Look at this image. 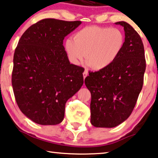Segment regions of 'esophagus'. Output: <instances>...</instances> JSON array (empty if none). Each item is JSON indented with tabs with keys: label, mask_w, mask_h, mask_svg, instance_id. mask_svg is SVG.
<instances>
[{
	"label": "esophagus",
	"mask_w": 158,
	"mask_h": 158,
	"mask_svg": "<svg viewBox=\"0 0 158 158\" xmlns=\"http://www.w3.org/2000/svg\"><path fill=\"white\" fill-rule=\"evenodd\" d=\"M83 78L84 79H85V77H87V75H88V71L87 70H85V71H84V72H83Z\"/></svg>",
	"instance_id": "34e87169"
}]
</instances>
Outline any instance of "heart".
<instances>
[{"instance_id":"1","label":"heart","mask_w":158,"mask_h":158,"mask_svg":"<svg viewBox=\"0 0 158 158\" xmlns=\"http://www.w3.org/2000/svg\"><path fill=\"white\" fill-rule=\"evenodd\" d=\"M124 43V34L118 28L90 26L76 32L73 40H67L64 49L73 64H78L85 56L90 68L101 70L116 61Z\"/></svg>"}]
</instances>
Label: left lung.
I'll list each match as a JSON object with an SVG mask.
<instances>
[{
    "mask_svg": "<svg viewBox=\"0 0 158 158\" xmlns=\"http://www.w3.org/2000/svg\"><path fill=\"white\" fill-rule=\"evenodd\" d=\"M125 43L122 53L109 68L89 73L85 84L91 94L90 122L96 127L113 128L132 112L143 85L146 62L139 34L125 21Z\"/></svg>",
    "mask_w": 158,
    "mask_h": 158,
    "instance_id": "left-lung-1",
    "label": "left lung"
}]
</instances>
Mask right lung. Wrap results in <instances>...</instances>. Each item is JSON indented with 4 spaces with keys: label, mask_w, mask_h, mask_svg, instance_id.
I'll return each instance as SVG.
<instances>
[{
    "label": "right lung",
    "mask_w": 158,
    "mask_h": 158,
    "mask_svg": "<svg viewBox=\"0 0 158 158\" xmlns=\"http://www.w3.org/2000/svg\"><path fill=\"white\" fill-rule=\"evenodd\" d=\"M81 23L45 19L31 26L19 41L13 90L21 112L36 124L62 122L67 101L83 85L84 69L70 64L62 45Z\"/></svg>",
    "instance_id": "add662e5"
}]
</instances>
